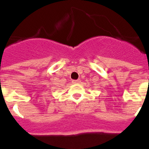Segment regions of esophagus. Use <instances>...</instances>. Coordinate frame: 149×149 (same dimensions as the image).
Returning a JSON list of instances; mask_svg holds the SVG:
<instances>
[{"mask_svg":"<svg viewBox=\"0 0 149 149\" xmlns=\"http://www.w3.org/2000/svg\"><path fill=\"white\" fill-rule=\"evenodd\" d=\"M80 82H81V80H80V79H78V80H73V81H72V83H73V84H79Z\"/></svg>","mask_w":149,"mask_h":149,"instance_id":"1","label":"esophagus"}]
</instances>
